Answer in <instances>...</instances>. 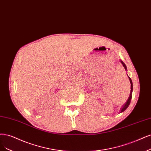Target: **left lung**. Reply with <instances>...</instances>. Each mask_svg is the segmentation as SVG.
I'll list each match as a JSON object with an SVG mask.
<instances>
[{
	"label": "left lung",
	"instance_id": "1",
	"mask_svg": "<svg viewBox=\"0 0 151 151\" xmlns=\"http://www.w3.org/2000/svg\"><path fill=\"white\" fill-rule=\"evenodd\" d=\"M121 62L122 63V64L123 65V66H124V68H125V69L127 70V67H126V64H124V62H123L122 60H121ZM128 77H129V79L130 82H131V93H130V96H129V98H128V99H127V102H126L125 104H124L122 106V108H121V112H124V111H125L126 109L128 107V106H129V104H130V102H131V98H132V90H133L132 82V80H131V78H130L129 76H128Z\"/></svg>",
	"mask_w": 151,
	"mask_h": 151
}]
</instances>
